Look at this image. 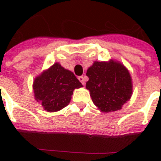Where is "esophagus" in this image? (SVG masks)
<instances>
[{
	"label": "esophagus",
	"instance_id": "obj_1",
	"mask_svg": "<svg viewBox=\"0 0 161 161\" xmlns=\"http://www.w3.org/2000/svg\"><path fill=\"white\" fill-rule=\"evenodd\" d=\"M78 80H80V82H81V84H82V85H85V77H84V76H79V77H78Z\"/></svg>",
	"mask_w": 161,
	"mask_h": 161
}]
</instances>
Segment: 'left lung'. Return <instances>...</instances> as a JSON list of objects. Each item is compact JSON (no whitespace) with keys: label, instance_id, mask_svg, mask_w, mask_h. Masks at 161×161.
<instances>
[{"label":"left lung","instance_id":"8db88e82","mask_svg":"<svg viewBox=\"0 0 161 161\" xmlns=\"http://www.w3.org/2000/svg\"><path fill=\"white\" fill-rule=\"evenodd\" d=\"M86 89L95 106L104 113L117 111L131 97L132 79L119 61H94L88 68Z\"/></svg>","mask_w":161,"mask_h":161}]
</instances>
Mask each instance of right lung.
Wrapping results in <instances>:
<instances>
[{
	"label": "right lung",
	"mask_w": 161,
	"mask_h": 161,
	"mask_svg": "<svg viewBox=\"0 0 161 161\" xmlns=\"http://www.w3.org/2000/svg\"><path fill=\"white\" fill-rule=\"evenodd\" d=\"M83 87L73 72L54 64L35 78V99L47 112L59 111L69 104L75 89Z\"/></svg>",
	"instance_id": "right-lung-1"
}]
</instances>
